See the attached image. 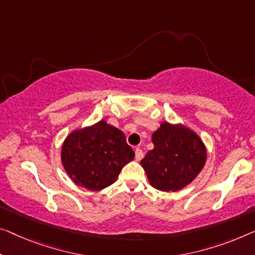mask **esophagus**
<instances>
[{
	"label": "esophagus",
	"mask_w": 255,
	"mask_h": 255,
	"mask_svg": "<svg viewBox=\"0 0 255 255\" xmlns=\"http://www.w3.org/2000/svg\"><path fill=\"white\" fill-rule=\"evenodd\" d=\"M143 155H144L143 151L140 150L139 147H136V149H135V158H136V160H140V159L143 158Z\"/></svg>",
	"instance_id": "1"
}]
</instances>
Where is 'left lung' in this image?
<instances>
[{"mask_svg": "<svg viewBox=\"0 0 255 255\" xmlns=\"http://www.w3.org/2000/svg\"><path fill=\"white\" fill-rule=\"evenodd\" d=\"M154 147L142 164L153 188L177 191L188 185L203 169L206 149L199 136L182 125L161 124L152 134Z\"/></svg>", "mask_w": 255, "mask_h": 255, "instance_id": "left-lung-1", "label": "left lung"}]
</instances>
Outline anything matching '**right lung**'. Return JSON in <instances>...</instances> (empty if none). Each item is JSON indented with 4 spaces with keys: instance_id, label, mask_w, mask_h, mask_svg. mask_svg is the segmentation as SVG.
Listing matches in <instances>:
<instances>
[{
    "instance_id": "1",
    "label": "right lung",
    "mask_w": 255,
    "mask_h": 255,
    "mask_svg": "<svg viewBox=\"0 0 255 255\" xmlns=\"http://www.w3.org/2000/svg\"><path fill=\"white\" fill-rule=\"evenodd\" d=\"M134 157L124 132L104 120L72 132L62 149L64 168L72 181L93 191L116 182Z\"/></svg>"
}]
</instances>
